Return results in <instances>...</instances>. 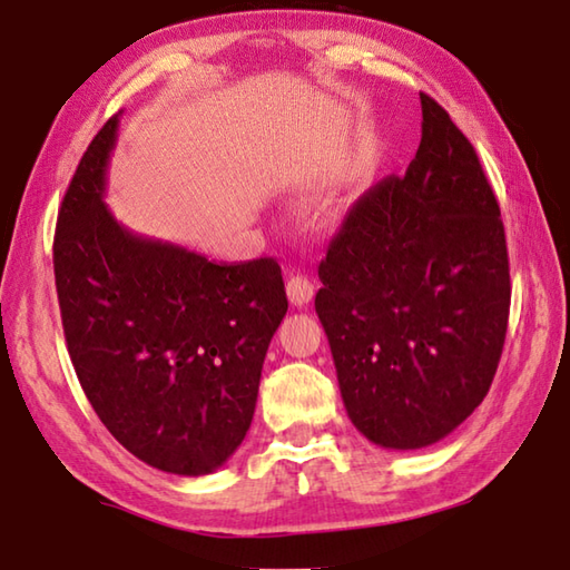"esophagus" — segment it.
Here are the masks:
<instances>
[{
  "label": "esophagus",
  "instance_id": "1",
  "mask_svg": "<svg viewBox=\"0 0 570 570\" xmlns=\"http://www.w3.org/2000/svg\"><path fill=\"white\" fill-rule=\"evenodd\" d=\"M286 292H288V299H292V304H296V307H304V304L312 302L314 284H312L309 276L294 274V276H288Z\"/></svg>",
  "mask_w": 570,
  "mask_h": 570
}]
</instances>
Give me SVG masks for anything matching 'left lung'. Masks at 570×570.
Returning a JSON list of instances; mask_svg holds the SVG:
<instances>
[{
  "instance_id": "obj_1",
  "label": "left lung",
  "mask_w": 570,
  "mask_h": 570,
  "mask_svg": "<svg viewBox=\"0 0 570 570\" xmlns=\"http://www.w3.org/2000/svg\"><path fill=\"white\" fill-rule=\"evenodd\" d=\"M420 101L417 156L347 209L314 296L347 417L394 450L438 443L483 402L512 299L479 156L435 99Z\"/></svg>"
}]
</instances>
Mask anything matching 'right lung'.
I'll return each mask as SVG.
<instances>
[{
	"mask_svg": "<svg viewBox=\"0 0 570 570\" xmlns=\"http://www.w3.org/2000/svg\"><path fill=\"white\" fill-rule=\"evenodd\" d=\"M120 115L89 142L53 240L68 355L117 443L153 469L204 475L243 443L268 343L288 309L274 258L215 263L135 235L105 204Z\"/></svg>",
	"mask_w": 570,
	"mask_h": 570,
	"instance_id": "add662e5",
	"label": "right lung"
}]
</instances>
